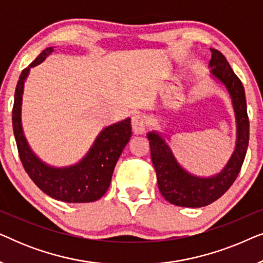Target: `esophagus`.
I'll return each mask as SVG.
<instances>
[{"label": "esophagus", "instance_id": "1", "mask_svg": "<svg viewBox=\"0 0 263 263\" xmlns=\"http://www.w3.org/2000/svg\"><path fill=\"white\" fill-rule=\"evenodd\" d=\"M132 128L134 134H142L145 132V118L142 115L134 114L132 117Z\"/></svg>", "mask_w": 263, "mask_h": 263}]
</instances>
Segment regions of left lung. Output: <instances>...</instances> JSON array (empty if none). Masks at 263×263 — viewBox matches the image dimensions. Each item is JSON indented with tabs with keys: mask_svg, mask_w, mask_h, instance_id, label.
<instances>
[{
	"mask_svg": "<svg viewBox=\"0 0 263 263\" xmlns=\"http://www.w3.org/2000/svg\"><path fill=\"white\" fill-rule=\"evenodd\" d=\"M208 67L212 79L224 85L228 91L236 118V145L230 159L218 174L202 177L185 170L179 164L171 147L160 132L147 133L151 158L157 174L158 188L164 199L181 207L207 206L228 192L238 176L249 143V120L247 114L246 92L242 82L233 73L225 56L212 49Z\"/></svg>",
	"mask_w": 263,
	"mask_h": 263,
	"instance_id": "8db88e82",
	"label": "left lung"
}]
</instances>
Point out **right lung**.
I'll list each match as a JSON object with an SVG mask.
<instances>
[{
    "instance_id": "1",
    "label": "right lung",
    "mask_w": 263,
    "mask_h": 263,
    "mask_svg": "<svg viewBox=\"0 0 263 263\" xmlns=\"http://www.w3.org/2000/svg\"><path fill=\"white\" fill-rule=\"evenodd\" d=\"M52 46L42 51L37 59L23 70L17 81L13 106V130L25 171L42 192L52 199L68 203L93 202L109 189L115 166L132 138L130 118L103 128L87 153L78 163L57 167L43 161L28 145L21 122V107L25 82L31 68L41 64L53 52Z\"/></svg>"
}]
</instances>
